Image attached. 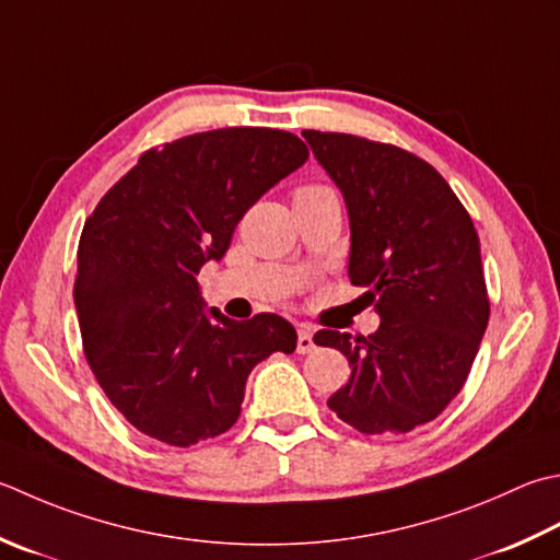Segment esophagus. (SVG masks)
Instances as JSON below:
<instances>
[{
  "mask_svg": "<svg viewBox=\"0 0 560 560\" xmlns=\"http://www.w3.org/2000/svg\"><path fill=\"white\" fill-rule=\"evenodd\" d=\"M295 349H299V354H308L315 349V339H313V330L308 325H301L299 327V345H295Z\"/></svg>",
  "mask_w": 560,
  "mask_h": 560,
  "instance_id": "1",
  "label": "esophagus"
}]
</instances>
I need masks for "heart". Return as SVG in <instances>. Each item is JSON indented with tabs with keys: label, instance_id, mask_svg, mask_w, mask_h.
Returning a JSON list of instances; mask_svg holds the SVG:
<instances>
[{
	"label": "heart",
	"instance_id": "heart-1",
	"mask_svg": "<svg viewBox=\"0 0 560 560\" xmlns=\"http://www.w3.org/2000/svg\"><path fill=\"white\" fill-rule=\"evenodd\" d=\"M313 191H330V189H325V186H303V189H299L295 194H313Z\"/></svg>",
	"mask_w": 560,
	"mask_h": 560
}]
</instances>
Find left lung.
<instances>
[{"mask_svg":"<svg viewBox=\"0 0 560 560\" xmlns=\"http://www.w3.org/2000/svg\"><path fill=\"white\" fill-rule=\"evenodd\" d=\"M303 138L345 196L349 279L381 317L369 337L315 335L352 366L327 408L361 434L410 432L464 388L486 335L490 303L474 221L412 152L347 133Z\"/></svg>","mask_w":560,"mask_h":560,"instance_id":"1","label":"left lung"}]
</instances>
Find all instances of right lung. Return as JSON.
<instances>
[{
    "label": "right lung",
    "mask_w": 560,
    "mask_h": 560,
    "mask_svg": "<svg viewBox=\"0 0 560 560\" xmlns=\"http://www.w3.org/2000/svg\"><path fill=\"white\" fill-rule=\"evenodd\" d=\"M305 160L287 130H208L148 150L86 218L74 279L84 357L142 434L191 446L228 432L249 371L295 349L281 315L237 323L206 311L196 277L225 255L247 208Z\"/></svg>",
    "instance_id": "right-lung-1"
}]
</instances>
